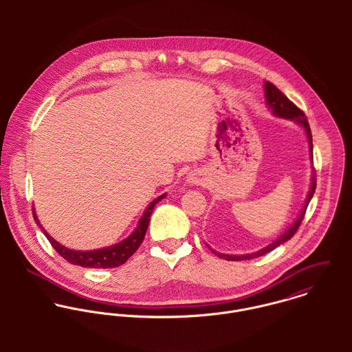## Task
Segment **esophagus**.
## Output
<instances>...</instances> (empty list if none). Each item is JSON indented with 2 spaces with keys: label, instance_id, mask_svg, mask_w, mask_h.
<instances>
[{
  "label": "esophagus",
  "instance_id": "esophagus-1",
  "mask_svg": "<svg viewBox=\"0 0 352 352\" xmlns=\"http://www.w3.org/2000/svg\"><path fill=\"white\" fill-rule=\"evenodd\" d=\"M188 184L192 186H204L206 184V176L201 172H191L187 177Z\"/></svg>",
  "mask_w": 352,
  "mask_h": 352
}]
</instances>
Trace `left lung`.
I'll list each match as a JSON object with an SVG mask.
<instances>
[{"instance_id":"8db88e82","label":"left lung","mask_w":352,"mask_h":352,"mask_svg":"<svg viewBox=\"0 0 352 352\" xmlns=\"http://www.w3.org/2000/svg\"><path fill=\"white\" fill-rule=\"evenodd\" d=\"M264 96H265V104L268 105V108L272 111V113L278 118H283V119H290V120H294L296 123H298L301 126L302 129L305 130V134H306V138H307V142H309V151H310V160L313 161V142H311V133H310V127H309V123H307V119L305 116V113L302 112L301 109L293 102V101L289 100L274 84L265 81L264 82ZM316 191V172H314V168H313V172H311V184H310V190L307 192V197L305 199V204L302 207L301 212L298 215V218L296 219V222L285 232L282 233L276 240H274L271 244H268L267 247L258 250L257 252H253V253H247V254H225V253H218V252H214L217 256H219L221 258H225V260H232V261H239V260H250V258H254V257H258V256H263L268 252L274 251L276 247L282 245L283 243L289 241L294 234L298 230L300 225H301L302 219H303V215H305V211L307 208V204L309 201H311L313 198V194ZM210 248V247H208Z\"/></svg>"}]
</instances>
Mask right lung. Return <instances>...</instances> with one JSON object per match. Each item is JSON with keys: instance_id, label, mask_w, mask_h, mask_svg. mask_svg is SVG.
Segmentation results:
<instances>
[{"instance_id": "right-lung-1", "label": "right lung", "mask_w": 352, "mask_h": 352, "mask_svg": "<svg viewBox=\"0 0 352 352\" xmlns=\"http://www.w3.org/2000/svg\"><path fill=\"white\" fill-rule=\"evenodd\" d=\"M165 197H166V194H162L161 197H158L151 201V204L146 207L145 212L142 214V217L140 218L137 228L133 230V233L129 237H126L124 240H122L120 243H118L115 245L94 250V251H74V250H69V248L63 247L56 240H54L50 234L43 229V226L41 225V222L36 217L35 208H32V211H34L35 222L42 228V232L50 241L52 248L58 252L65 260H67L70 264L81 265L84 268H113V267H119V265L124 264L129 260V257L140 248V245L142 244L144 237L146 234L148 226H149L153 208L158 201L164 199Z\"/></svg>"}]
</instances>
